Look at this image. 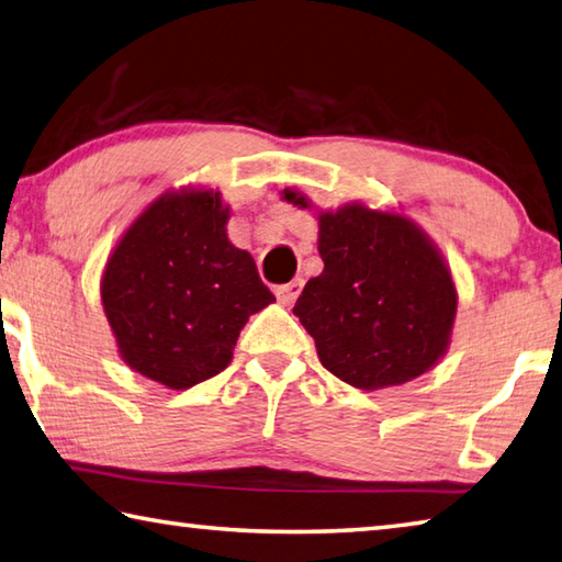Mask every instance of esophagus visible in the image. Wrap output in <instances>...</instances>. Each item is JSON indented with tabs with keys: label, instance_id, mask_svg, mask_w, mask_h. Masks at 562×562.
I'll return each mask as SVG.
<instances>
[{
	"label": "esophagus",
	"instance_id": "obj_1",
	"mask_svg": "<svg viewBox=\"0 0 562 562\" xmlns=\"http://www.w3.org/2000/svg\"><path fill=\"white\" fill-rule=\"evenodd\" d=\"M302 288H304V280L297 278V280H292V282H288V284H280V288L274 290V294H278V302L284 304V307H288V304H292L294 300L300 297Z\"/></svg>",
	"mask_w": 562,
	"mask_h": 562
}]
</instances>
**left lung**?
I'll return each instance as SVG.
<instances>
[{"label":"left lung","mask_w":562,"mask_h":562,"mask_svg":"<svg viewBox=\"0 0 562 562\" xmlns=\"http://www.w3.org/2000/svg\"><path fill=\"white\" fill-rule=\"evenodd\" d=\"M284 199L310 201L284 189ZM324 270L294 304L322 366L361 391L403 385L442 359L457 290L440 250L411 218L349 203L319 213Z\"/></svg>","instance_id":"1"}]
</instances>
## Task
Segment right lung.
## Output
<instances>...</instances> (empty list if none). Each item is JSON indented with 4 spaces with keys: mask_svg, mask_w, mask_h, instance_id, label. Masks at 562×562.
<instances>
[{
    "mask_svg": "<svg viewBox=\"0 0 562 562\" xmlns=\"http://www.w3.org/2000/svg\"><path fill=\"white\" fill-rule=\"evenodd\" d=\"M218 191L159 196L105 265L100 297L122 361L175 391L221 373L248 316L274 302L226 236Z\"/></svg>",
    "mask_w": 562,
    "mask_h": 562,
    "instance_id": "add662e5",
    "label": "right lung"
}]
</instances>
